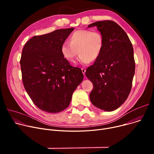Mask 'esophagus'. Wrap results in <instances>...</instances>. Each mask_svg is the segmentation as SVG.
<instances>
[{
    "label": "esophagus",
    "mask_w": 154,
    "mask_h": 154,
    "mask_svg": "<svg viewBox=\"0 0 154 154\" xmlns=\"http://www.w3.org/2000/svg\"><path fill=\"white\" fill-rule=\"evenodd\" d=\"M82 73L84 75H85V72H86V69L85 68H82Z\"/></svg>",
    "instance_id": "34e87169"
}]
</instances>
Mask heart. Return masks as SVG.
<instances>
[{"label": "heart", "mask_w": 154, "mask_h": 154, "mask_svg": "<svg viewBox=\"0 0 154 154\" xmlns=\"http://www.w3.org/2000/svg\"><path fill=\"white\" fill-rule=\"evenodd\" d=\"M69 40L70 42H63L61 52L65 59L71 63L75 62L79 52V61L82 64H89L99 57L103 48V37L97 30H77Z\"/></svg>", "instance_id": "obj_1"}]
</instances>
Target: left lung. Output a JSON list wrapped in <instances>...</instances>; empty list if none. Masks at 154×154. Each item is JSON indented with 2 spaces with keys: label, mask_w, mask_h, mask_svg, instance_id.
I'll return each instance as SVG.
<instances>
[{
  "label": "left lung",
  "mask_w": 154,
  "mask_h": 154,
  "mask_svg": "<svg viewBox=\"0 0 154 154\" xmlns=\"http://www.w3.org/2000/svg\"><path fill=\"white\" fill-rule=\"evenodd\" d=\"M102 33L103 48L85 75L93 84L90 98L96 107L107 112L118 108L127 99L132 86L135 63L131 42L125 31L113 20L95 22Z\"/></svg>",
  "instance_id": "obj_1"
}]
</instances>
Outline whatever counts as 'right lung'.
<instances>
[{"instance_id":"obj_1","label":"right lung","mask_w":154,"mask_h":154,"mask_svg":"<svg viewBox=\"0 0 154 154\" xmlns=\"http://www.w3.org/2000/svg\"><path fill=\"white\" fill-rule=\"evenodd\" d=\"M74 29L35 36L22 51L20 64L24 88L34 104L44 112L55 113L66 108L83 81L81 69L72 66L61 52L63 42Z\"/></svg>"}]
</instances>
